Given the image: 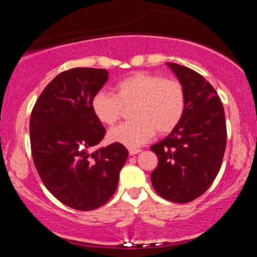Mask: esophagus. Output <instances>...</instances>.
<instances>
[{
    "label": "esophagus",
    "mask_w": 257,
    "mask_h": 257,
    "mask_svg": "<svg viewBox=\"0 0 257 257\" xmlns=\"http://www.w3.org/2000/svg\"><path fill=\"white\" fill-rule=\"evenodd\" d=\"M140 152H141L140 149H135V147H131V149H129V155L131 156L138 155V153H140Z\"/></svg>",
    "instance_id": "34e87169"
}]
</instances>
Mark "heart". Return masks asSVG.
I'll return each mask as SVG.
<instances>
[{
	"instance_id": "obj_1",
	"label": "heart",
	"mask_w": 257,
	"mask_h": 257,
	"mask_svg": "<svg viewBox=\"0 0 257 257\" xmlns=\"http://www.w3.org/2000/svg\"><path fill=\"white\" fill-rule=\"evenodd\" d=\"M133 120L108 132V140L128 147L149 141L155 133L168 134L179 124L186 107V94L176 79L138 72L116 85V94L99 91L91 108L100 122L112 125L122 116L124 106H132Z\"/></svg>"
}]
</instances>
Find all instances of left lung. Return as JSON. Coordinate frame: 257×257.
I'll return each mask as SVG.
<instances>
[{
  "label": "left lung",
  "instance_id": "1",
  "mask_svg": "<svg viewBox=\"0 0 257 257\" xmlns=\"http://www.w3.org/2000/svg\"><path fill=\"white\" fill-rule=\"evenodd\" d=\"M182 84L186 107L172 133L151 146L158 167L151 174L155 191L164 199L187 203L210 187L226 150V119L213 85L198 72L167 63Z\"/></svg>",
  "mask_w": 257,
  "mask_h": 257
}]
</instances>
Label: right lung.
<instances>
[{"label":"right lung","mask_w":257,"mask_h":257,"mask_svg":"<svg viewBox=\"0 0 257 257\" xmlns=\"http://www.w3.org/2000/svg\"><path fill=\"white\" fill-rule=\"evenodd\" d=\"M108 79L105 69L75 67L44 88L30 118L31 152L53 196L76 210H93L111 198L128 150L111 144L91 152L105 128L91 101Z\"/></svg>","instance_id":"right-lung-1"}]
</instances>
